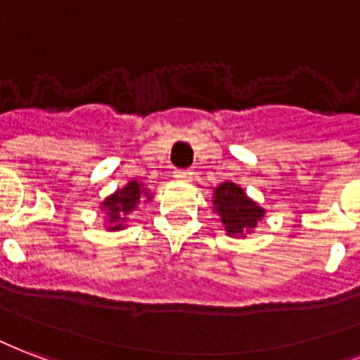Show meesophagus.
Masks as SVG:
<instances>
[{"label":"esophagus","instance_id":"esophagus-1","mask_svg":"<svg viewBox=\"0 0 360 360\" xmlns=\"http://www.w3.org/2000/svg\"><path fill=\"white\" fill-rule=\"evenodd\" d=\"M191 176H193L191 170H174V178L180 180V182H190Z\"/></svg>","mask_w":360,"mask_h":360}]
</instances>
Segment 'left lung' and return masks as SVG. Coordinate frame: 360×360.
I'll list each match as a JSON object with an SVG mask.
<instances>
[{"label": "left lung", "mask_w": 360, "mask_h": 360, "mask_svg": "<svg viewBox=\"0 0 360 360\" xmlns=\"http://www.w3.org/2000/svg\"><path fill=\"white\" fill-rule=\"evenodd\" d=\"M212 191V211L220 217L222 228L230 238H248L266 214L238 184L222 182Z\"/></svg>", "instance_id": "obj_1"}]
</instances>
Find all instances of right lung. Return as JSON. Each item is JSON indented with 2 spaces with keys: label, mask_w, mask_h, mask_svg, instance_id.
<instances>
[{
  "label": "right lung",
  "mask_w": 360,
  "mask_h": 360,
  "mask_svg": "<svg viewBox=\"0 0 360 360\" xmlns=\"http://www.w3.org/2000/svg\"><path fill=\"white\" fill-rule=\"evenodd\" d=\"M151 199H153V193L140 180H130L122 188L112 191L111 195H107L99 205V209L105 212V230L107 232L126 230L128 214L138 211L140 203H149Z\"/></svg>",
  "instance_id": "add662e5"
}]
</instances>
